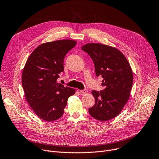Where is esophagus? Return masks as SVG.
Here are the masks:
<instances>
[{
    "mask_svg": "<svg viewBox=\"0 0 159 159\" xmlns=\"http://www.w3.org/2000/svg\"><path fill=\"white\" fill-rule=\"evenodd\" d=\"M79 92L82 94H86L88 93V89H80L79 90Z\"/></svg>",
    "mask_w": 159,
    "mask_h": 159,
    "instance_id": "esophagus-1",
    "label": "esophagus"
}]
</instances>
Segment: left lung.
Segmentation results:
<instances>
[{"instance_id":"left-lung-1","label":"left lung","mask_w":159,"mask_h":159,"mask_svg":"<svg viewBox=\"0 0 159 159\" xmlns=\"http://www.w3.org/2000/svg\"><path fill=\"white\" fill-rule=\"evenodd\" d=\"M93 60L97 77H102L104 89L93 90L95 104L89 109L91 116L106 121L117 116L128 101L133 85L131 66L125 56L115 48L89 43L81 48Z\"/></svg>"}]
</instances>
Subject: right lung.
Instances as JSON below:
<instances>
[{"mask_svg": "<svg viewBox=\"0 0 159 159\" xmlns=\"http://www.w3.org/2000/svg\"><path fill=\"white\" fill-rule=\"evenodd\" d=\"M77 42L60 40L39 46L26 61L22 75L25 97L33 111L44 120L58 119L64 113L73 88L57 83L64 71V59Z\"/></svg>", "mask_w": 159, "mask_h": 159, "instance_id": "add662e5", "label": "right lung"}]
</instances>
